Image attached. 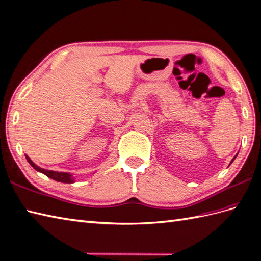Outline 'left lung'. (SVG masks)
Returning <instances> with one entry per match:
<instances>
[{
	"label": "left lung",
	"instance_id": "1",
	"mask_svg": "<svg viewBox=\"0 0 261 261\" xmlns=\"http://www.w3.org/2000/svg\"><path fill=\"white\" fill-rule=\"evenodd\" d=\"M233 160H234V158H233ZM233 160H232V161H231V162H233Z\"/></svg>",
	"mask_w": 261,
	"mask_h": 261
}]
</instances>
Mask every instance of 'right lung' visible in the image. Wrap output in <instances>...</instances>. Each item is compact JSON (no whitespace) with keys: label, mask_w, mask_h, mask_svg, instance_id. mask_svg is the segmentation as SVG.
<instances>
[{"label":"right lung","mask_w":261,"mask_h":261,"mask_svg":"<svg viewBox=\"0 0 261 261\" xmlns=\"http://www.w3.org/2000/svg\"><path fill=\"white\" fill-rule=\"evenodd\" d=\"M27 157L28 162L30 163V165L32 167H33L35 170L40 171V173H43L44 175H46L47 177H49V178H52L56 181H61V182H65V184H72L74 182V177L69 174V173H61V171H53V170H47V169H44V168H41L37 166V165H35L33 162L31 161V158L27 155L25 156Z\"/></svg>","instance_id":"obj_1"}]
</instances>
